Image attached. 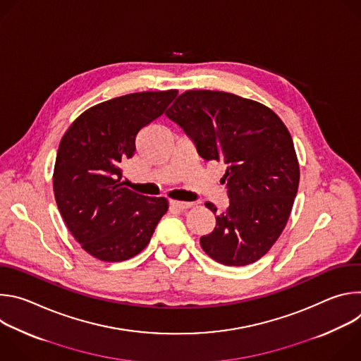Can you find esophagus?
Returning a JSON list of instances; mask_svg holds the SVG:
<instances>
[{
	"instance_id": "34e87169",
	"label": "esophagus",
	"mask_w": 361,
	"mask_h": 361,
	"mask_svg": "<svg viewBox=\"0 0 361 361\" xmlns=\"http://www.w3.org/2000/svg\"><path fill=\"white\" fill-rule=\"evenodd\" d=\"M191 202H184V201H177V200H171L170 201V207L174 209V210H180V212H184L187 209L191 207Z\"/></svg>"
}]
</instances>
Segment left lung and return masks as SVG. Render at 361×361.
Listing matches in <instances>:
<instances>
[{"label":"left lung","instance_id":"left-lung-1","mask_svg":"<svg viewBox=\"0 0 361 361\" xmlns=\"http://www.w3.org/2000/svg\"><path fill=\"white\" fill-rule=\"evenodd\" d=\"M166 116L191 137L200 157L227 164L230 205L201 248L224 266L260 260L281 235L298 190L300 166L281 118L259 101L212 91H184ZM214 214L217 207L205 202Z\"/></svg>","mask_w":361,"mask_h":361}]
</instances>
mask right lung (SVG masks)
Returning <instances> with one entry per match:
<instances>
[{
    "mask_svg": "<svg viewBox=\"0 0 361 361\" xmlns=\"http://www.w3.org/2000/svg\"><path fill=\"white\" fill-rule=\"evenodd\" d=\"M178 90L142 91L99 102L63 135L53 174L57 207L90 255L117 263L141 252L169 210L164 197H145L120 183L121 163L138 131L160 117Z\"/></svg>",
    "mask_w": 361,
    "mask_h": 361,
    "instance_id": "add662e5",
    "label": "right lung"
}]
</instances>
